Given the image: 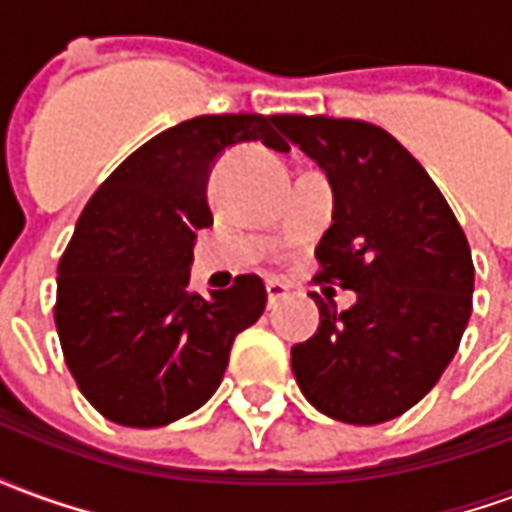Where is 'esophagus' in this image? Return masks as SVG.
Returning a JSON list of instances; mask_svg holds the SVG:
<instances>
[{
  "label": "esophagus",
  "instance_id": "obj_1",
  "mask_svg": "<svg viewBox=\"0 0 512 512\" xmlns=\"http://www.w3.org/2000/svg\"><path fill=\"white\" fill-rule=\"evenodd\" d=\"M266 296H268V307H277L279 301L288 296V288L279 285V282H266Z\"/></svg>",
  "mask_w": 512,
  "mask_h": 512
}]
</instances>
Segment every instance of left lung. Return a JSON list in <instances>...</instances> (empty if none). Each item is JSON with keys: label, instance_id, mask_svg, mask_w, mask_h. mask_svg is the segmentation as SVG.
I'll list each match as a JSON object with an SVG mask.
<instances>
[{"label": "left lung", "instance_id": "1", "mask_svg": "<svg viewBox=\"0 0 512 512\" xmlns=\"http://www.w3.org/2000/svg\"><path fill=\"white\" fill-rule=\"evenodd\" d=\"M274 126L334 189L315 282L356 290L343 312L310 293L321 326L293 345V376L326 417L348 425L400 417L461 345L474 290L469 241L422 164L384 128L323 115H277Z\"/></svg>", "mask_w": 512, "mask_h": 512}]
</instances>
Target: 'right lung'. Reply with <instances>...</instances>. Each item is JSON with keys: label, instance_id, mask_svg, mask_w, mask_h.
Instances as JSON below:
<instances>
[{"label": "right lung", "instance_id": "1", "mask_svg": "<svg viewBox=\"0 0 512 512\" xmlns=\"http://www.w3.org/2000/svg\"><path fill=\"white\" fill-rule=\"evenodd\" d=\"M290 145L266 115H200L153 136L98 186L57 268L54 323L82 395L126 428L186 417L222 384L230 348L266 310L257 274L189 290L208 175L224 147Z\"/></svg>", "mask_w": 512, "mask_h": 512}]
</instances>
